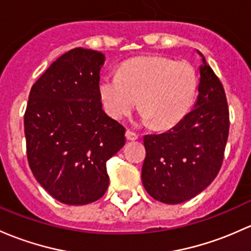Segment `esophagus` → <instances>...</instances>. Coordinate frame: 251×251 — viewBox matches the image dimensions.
Returning a JSON list of instances; mask_svg holds the SVG:
<instances>
[{
    "label": "esophagus",
    "instance_id": "esophagus-1",
    "mask_svg": "<svg viewBox=\"0 0 251 251\" xmlns=\"http://www.w3.org/2000/svg\"><path fill=\"white\" fill-rule=\"evenodd\" d=\"M125 134H126V139H127V141H136V139H138V134L131 130L126 131Z\"/></svg>",
    "mask_w": 251,
    "mask_h": 251
}]
</instances>
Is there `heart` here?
Wrapping results in <instances>:
<instances>
[{
  "label": "heart",
  "mask_w": 251,
  "mask_h": 251,
  "mask_svg": "<svg viewBox=\"0 0 251 251\" xmlns=\"http://www.w3.org/2000/svg\"><path fill=\"white\" fill-rule=\"evenodd\" d=\"M197 86V73L189 63L141 56L124 62L119 75H102L99 94L104 112L114 120L127 117L138 99L142 120L168 128L190 112Z\"/></svg>",
  "instance_id": "1"
}]
</instances>
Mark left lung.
Masks as SVG:
<instances>
[{"label": "left lung", "instance_id": "8db88e82", "mask_svg": "<svg viewBox=\"0 0 251 251\" xmlns=\"http://www.w3.org/2000/svg\"><path fill=\"white\" fill-rule=\"evenodd\" d=\"M203 57V55L200 52ZM194 109L174 127L144 136L142 181L157 201L178 204L203 191L218 176L230 130L225 90L204 57Z\"/></svg>", "mask_w": 251, "mask_h": 251}]
</instances>
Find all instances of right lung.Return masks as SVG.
<instances>
[{
  "instance_id": "right-lung-1",
  "label": "right lung",
  "mask_w": 251,
  "mask_h": 251,
  "mask_svg": "<svg viewBox=\"0 0 251 251\" xmlns=\"http://www.w3.org/2000/svg\"><path fill=\"white\" fill-rule=\"evenodd\" d=\"M102 52L75 48L31 88L24 115L26 154L39 184L55 200L81 205L101 199L105 163L125 144V127L102 109Z\"/></svg>"
}]
</instances>
